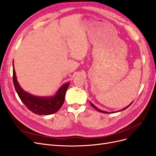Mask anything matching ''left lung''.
<instances>
[{"label":"left lung","mask_w":156,"mask_h":156,"mask_svg":"<svg viewBox=\"0 0 156 156\" xmlns=\"http://www.w3.org/2000/svg\"><path fill=\"white\" fill-rule=\"evenodd\" d=\"M90 105H91V106L94 108V109H96L97 111H98V112H101V113H110V112H106V111H103V110H100V109H99L98 108H97L96 106L95 105H94L91 102H90ZM133 103V102L132 103H131L128 106H127L126 108H124L122 110H119V111H117V112H112V113H115V112H121V111H123V110H126V108H127L131 104Z\"/></svg>","instance_id":"8db88e82"}]
</instances>
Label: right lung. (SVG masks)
Wrapping results in <instances>:
<instances>
[{
  "instance_id": "obj_1",
  "label": "right lung",
  "mask_w": 156,
  "mask_h": 156,
  "mask_svg": "<svg viewBox=\"0 0 156 156\" xmlns=\"http://www.w3.org/2000/svg\"><path fill=\"white\" fill-rule=\"evenodd\" d=\"M12 78L15 90L20 99L28 109L39 115H48L56 113L62 107L66 90L69 83H66L60 87L52 96H37L24 90L20 85L15 70L14 61L12 63Z\"/></svg>"
}]
</instances>
